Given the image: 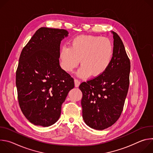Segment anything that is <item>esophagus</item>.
Here are the masks:
<instances>
[{"mask_svg":"<svg viewBox=\"0 0 153 153\" xmlns=\"http://www.w3.org/2000/svg\"><path fill=\"white\" fill-rule=\"evenodd\" d=\"M74 84H75L76 87H78L79 86V85L80 84V82L78 79H74Z\"/></svg>","mask_w":153,"mask_h":153,"instance_id":"obj_1","label":"esophagus"}]
</instances>
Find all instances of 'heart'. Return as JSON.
<instances>
[{
	"instance_id": "heart-1",
	"label": "heart",
	"mask_w": 153,
	"mask_h": 153,
	"mask_svg": "<svg viewBox=\"0 0 153 153\" xmlns=\"http://www.w3.org/2000/svg\"><path fill=\"white\" fill-rule=\"evenodd\" d=\"M114 53L111 41L106 37L80 36L73 39L70 47H64L60 53L63 68L72 71L80 63L78 71L81 77L103 74L111 64Z\"/></svg>"
}]
</instances>
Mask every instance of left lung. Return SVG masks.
<instances>
[{
	"label": "left lung",
	"instance_id": "left-lung-1",
	"mask_svg": "<svg viewBox=\"0 0 153 153\" xmlns=\"http://www.w3.org/2000/svg\"><path fill=\"white\" fill-rule=\"evenodd\" d=\"M114 53L108 69L101 75L82 82V117L90 127L103 130L120 117L129 85L130 60L122 40L113 32Z\"/></svg>",
	"mask_w": 153,
	"mask_h": 153
}]
</instances>
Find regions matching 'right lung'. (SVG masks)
<instances>
[{"mask_svg":"<svg viewBox=\"0 0 153 153\" xmlns=\"http://www.w3.org/2000/svg\"><path fill=\"white\" fill-rule=\"evenodd\" d=\"M64 29H38L22 50L16 72L22 112L33 124L48 126L60 117L62 103L74 87L73 78L59 65Z\"/></svg>","mask_w":153,"mask_h":153,"instance_id":"1","label":"right lung"}]
</instances>
